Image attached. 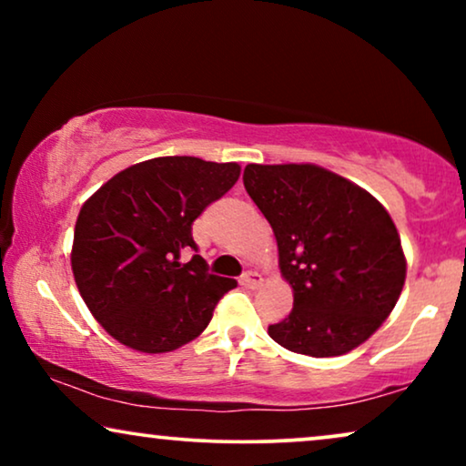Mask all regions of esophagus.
Here are the masks:
<instances>
[{
	"instance_id": "1",
	"label": "esophagus",
	"mask_w": 466,
	"mask_h": 466,
	"mask_svg": "<svg viewBox=\"0 0 466 466\" xmlns=\"http://www.w3.org/2000/svg\"><path fill=\"white\" fill-rule=\"evenodd\" d=\"M241 284L248 286V289H258V286L263 284V276H260L258 271H246L244 276H241Z\"/></svg>"
}]
</instances>
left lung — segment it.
Instances as JSON below:
<instances>
[{
  "instance_id": "1",
  "label": "left lung",
  "mask_w": 466,
  "mask_h": 466,
  "mask_svg": "<svg viewBox=\"0 0 466 466\" xmlns=\"http://www.w3.org/2000/svg\"><path fill=\"white\" fill-rule=\"evenodd\" d=\"M244 187L273 228L292 311L269 337L327 359L365 343L390 316L407 260L386 208L359 184L311 163L257 165Z\"/></svg>"
}]
</instances>
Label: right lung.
Masks as SVG:
<instances>
[{
    "mask_svg": "<svg viewBox=\"0 0 466 466\" xmlns=\"http://www.w3.org/2000/svg\"><path fill=\"white\" fill-rule=\"evenodd\" d=\"M238 163L157 157L110 177L76 220L72 271L86 308L123 346L163 354L199 337L235 279L193 254V222L238 182Z\"/></svg>",
    "mask_w": 466,
    "mask_h": 466,
    "instance_id": "obj_1",
    "label": "right lung"
}]
</instances>
